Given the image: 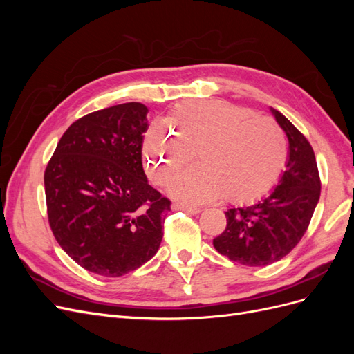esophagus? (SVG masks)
<instances>
[{"label": "esophagus", "instance_id": "34e87169", "mask_svg": "<svg viewBox=\"0 0 354 354\" xmlns=\"http://www.w3.org/2000/svg\"><path fill=\"white\" fill-rule=\"evenodd\" d=\"M171 208H173L174 211H185L187 214H198L201 211V208H198V207L187 205V203H181V202H174Z\"/></svg>", "mask_w": 354, "mask_h": 354}]
</instances>
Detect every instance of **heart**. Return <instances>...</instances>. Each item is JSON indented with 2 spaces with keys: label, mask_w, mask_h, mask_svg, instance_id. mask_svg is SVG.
I'll use <instances>...</instances> for the list:
<instances>
[{
  "label": "heart",
  "mask_w": 354,
  "mask_h": 354,
  "mask_svg": "<svg viewBox=\"0 0 354 354\" xmlns=\"http://www.w3.org/2000/svg\"><path fill=\"white\" fill-rule=\"evenodd\" d=\"M194 152L199 162L171 183V194L190 203L224 195L243 203L269 194L281 178L288 140L274 121L227 100L181 104L145 134L146 169L159 186H167Z\"/></svg>",
  "instance_id": "1"
}]
</instances>
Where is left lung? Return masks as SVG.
<instances>
[{
  "label": "left lung",
  "instance_id": "8db88e82",
  "mask_svg": "<svg viewBox=\"0 0 354 354\" xmlns=\"http://www.w3.org/2000/svg\"><path fill=\"white\" fill-rule=\"evenodd\" d=\"M289 140V159L279 185L251 207L226 211L227 226L212 245L229 260L248 267L283 259L301 241L320 196V177L312 145L304 134L273 111Z\"/></svg>",
  "mask_w": 354,
  "mask_h": 354
}]
</instances>
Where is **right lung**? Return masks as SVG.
Here are the masks:
<instances>
[{"instance_id": "obj_1", "label": "right lung", "mask_w": 354, "mask_h": 354, "mask_svg": "<svg viewBox=\"0 0 354 354\" xmlns=\"http://www.w3.org/2000/svg\"><path fill=\"white\" fill-rule=\"evenodd\" d=\"M147 112L131 102L80 118L47 164L51 232L62 250L91 273H130L151 260L162 241L171 201L147 183L143 169Z\"/></svg>"}]
</instances>
